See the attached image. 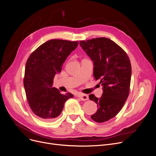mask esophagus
Wrapping results in <instances>:
<instances>
[{
	"label": "esophagus",
	"instance_id": "1",
	"mask_svg": "<svg viewBox=\"0 0 156 156\" xmlns=\"http://www.w3.org/2000/svg\"><path fill=\"white\" fill-rule=\"evenodd\" d=\"M78 97L80 99L81 101H86L89 100V96L87 95H86V94H79V95H78Z\"/></svg>",
	"mask_w": 156,
	"mask_h": 156
}]
</instances>
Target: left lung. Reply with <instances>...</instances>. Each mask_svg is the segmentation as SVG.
<instances>
[{"instance_id":"obj_1","label":"left lung","mask_w":156,"mask_h":156,"mask_svg":"<svg viewBox=\"0 0 156 156\" xmlns=\"http://www.w3.org/2000/svg\"><path fill=\"white\" fill-rule=\"evenodd\" d=\"M83 50L94 62V77L103 86L99 99L94 94L89 99L97 104V112L90 116L102 123L114 117L122 109L129 94L131 64L127 53L114 41L105 37L79 42Z\"/></svg>"}]
</instances>
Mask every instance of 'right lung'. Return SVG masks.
<instances>
[{"instance_id":"1","label":"right lung","mask_w":156,"mask_h":156,"mask_svg":"<svg viewBox=\"0 0 156 156\" xmlns=\"http://www.w3.org/2000/svg\"><path fill=\"white\" fill-rule=\"evenodd\" d=\"M78 41L61 39L48 41L28 58L23 78L27 102L32 111L45 121H52L62 112L66 101L73 98L52 87L55 75L62 70L68 55L76 49Z\"/></svg>"}]
</instances>
